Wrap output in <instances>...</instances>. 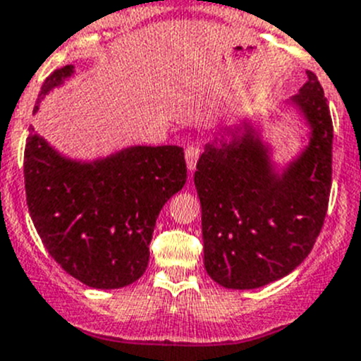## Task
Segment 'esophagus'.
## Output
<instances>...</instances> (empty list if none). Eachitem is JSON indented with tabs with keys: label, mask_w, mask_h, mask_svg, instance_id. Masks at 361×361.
Returning a JSON list of instances; mask_svg holds the SVG:
<instances>
[{
	"label": "esophagus",
	"mask_w": 361,
	"mask_h": 361,
	"mask_svg": "<svg viewBox=\"0 0 361 361\" xmlns=\"http://www.w3.org/2000/svg\"><path fill=\"white\" fill-rule=\"evenodd\" d=\"M201 157V147L197 144H188L185 147V160H187V167L190 171L196 169V164Z\"/></svg>",
	"instance_id": "obj_1"
}]
</instances>
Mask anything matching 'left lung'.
Returning a JSON list of instances; mask_svg holds the SVG:
<instances>
[{"label":"left lung","mask_w":361,"mask_h":361,"mask_svg":"<svg viewBox=\"0 0 361 361\" xmlns=\"http://www.w3.org/2000/svg\"><path fill=\"white\" fill-rule=\"evenodd\" d=\"M294 97L312 140L283 176L271 173L264 146L247 130L210 144L194 183L201 201L204 267L226 288L264 287L310 255L324 224L331 190L333 121L313 73Z\"/></svg>","instance_id":"1"}]
</instances>
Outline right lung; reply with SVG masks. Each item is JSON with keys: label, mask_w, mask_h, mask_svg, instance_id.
Listing matches in <instances>:
<instances>
[{"label": "right lung", "mask_w": 361, "mask_h": 361, "mask_svg": "<svg viewBox=\"0 0 361 361\" xmlns=\"http://www.w3.org/2000/svg\"><path fill=\"white\" fill-rule=\"evenodd\" d=\"M71 73L73 66L53 71L39 99ZM185 181L180 146H137L82 165L37 135L26 139V203L37 233L67 274L94 288L126 287L146 272L158 214Z\"/></svg>", "instance_id": "1"}]
</instances>
